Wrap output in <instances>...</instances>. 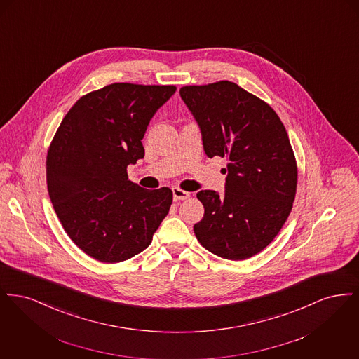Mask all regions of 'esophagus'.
Here are the masks:
<instances>
[{"label": "esophagus", "mask_w": 359, "mask_h": 359, "mask_svg": "<svg viewBox=\"0 0 359 359\" xmlns=\"http://www.w3.org/2000/svg\"><path fill=\"white\" fill-rule=\"evenodd\" d=\"M172 194H173L175 201H186L187 198H189V192L179 187L172 188Z\"/></svg>", "instance_id": "obj_1"}]
</instances>
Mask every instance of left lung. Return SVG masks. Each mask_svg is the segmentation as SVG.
Returning a JSON list of instances; mask_svg holds the SVG:
<instances>
[{
  "label": "left lung",
  "instance_id": "1",
  "mask_svg": "<svg viewBox=\"0 0 359 359\" xmlns=\"http://www.w3.org/2000/svg\"><path fill=\"white\" fill-rule=\"evenodd\" d=\"M180 97L201 128L205 154L229 161L224 195L196 194L205 215L195 236L215 256L250 258L290 217L297 187L290 137L268 103L233 82L184 86Z\"/></svg>",
  "mask_w": 359,
  "mask_h": 359
}]
</instances>
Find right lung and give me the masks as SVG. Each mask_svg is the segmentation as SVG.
Here are the masks:
<instances>
[{
	"instance_id": "right-lung-1",
	"label": "right lung",
	"mask_w": 359,
	"mask_h": 359,
	"mask_svg": "<svg viewBox=\"0 0 359 359\" xmlns=\"http://www.w3.org/2000/svg\"><path fill=\"white\" fill-rule=\"evenodd\" d=\"M175 86L111 83L79 98L47 154V187L65 231L106 264L145 250L172 205L168 187L145 189L126 168L144 157L141 140Z\"/></svg>"
}]
</instances>
